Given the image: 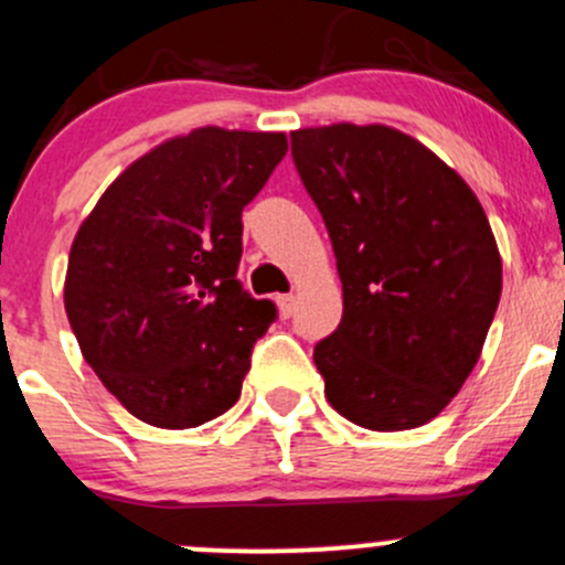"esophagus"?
<instances>
[{
  "mask_svg": "<svg viewBox=\"0 0 565 565\" xmlns=\"http://www.w3.org/2000/svg\"><path fill=\"white\" fill-rule=\"evenodd\" d=\"M277 305H280L282 318H290V316H294V310H296V296L294 294L277 296Z\"/></svg>",
  "mask_w": 565,
  "mask_h": 565,
  "instance_id": "esophagus-1",
  "label": "esophagus"
}]
</instances>
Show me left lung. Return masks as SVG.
<instances>
[{
    "instance_id": "obj_1",
    "label": "left lung",
    "mask_w": 565,
    "mask_h": 565,
    "mask_svg": "<svg viewBox=\"0 0 565 565\" xmlns=\"http://www.w3.org/2000/svg\"><path fill=\"white\" fill-rule=\"evenodd\" d=\"M290 156L343 282V318L312 349L327 401L371 431L423 426L472 373L500 301L489 220L459 172L395 128H299Z\"/></svg>"
}]
</instances>
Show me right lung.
Instances as JSON below:
<instances>
[{"label": "right lung", "mask_w": 565, "mask_h": 565, "mask_svg": "<svg viewBox=\"0 0 565 565\" xmlns=\"http://www.w3.org/2000/svg\"><path fill=\"white\" fill-rule=\"evenodd\" d=\"M285 134L198 128L134 161L82 222L65 312L87 365L142 423L194 428L242 395L271 299L238 280L242 211Z\"/></svg>", "instance_id": "1"}]
</instances>
